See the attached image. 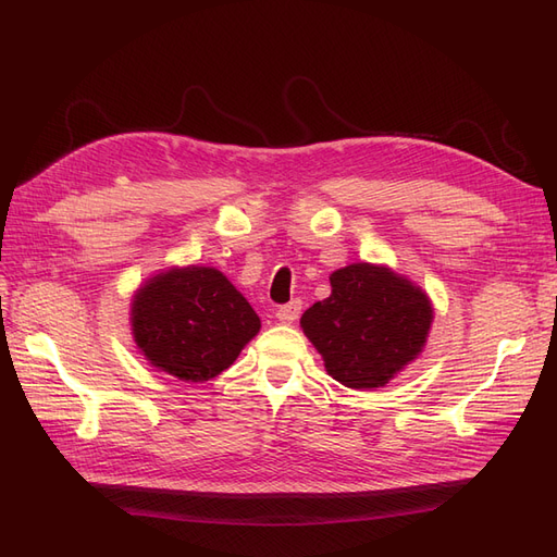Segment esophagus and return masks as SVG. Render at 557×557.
<instances>
[{"mask_svg":"<svg viewBox=\"0 0 557 557\" xmlns=\"http://www.w3.org/2000/svg\"><path fill=\"white\" fill-rule=\"evenodd\" d=\"M299 311H301V301H290V305H285V307H281L278 311H276V318L281 320V323H285V325H290V323H295V320L299 318Z\"/></svg>","mask_w":557,"mask_h":557,"instance_id":"1","label":"esophagus"}]
</instances>
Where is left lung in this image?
<instances>
[{"label": "left lung", "instance_id": "1", "mask_svg": "<svg viewBox=\"0 0 557 557\" xmlns=\"http://www.w3.org/2000/svg\"><path fill=\"white\" fill-rule=\"evenodd\" d=\"M332 295L299 325L346 387H381L413 362L428 342L434 309L416 283L381 264L358 262L330 274Z\"/></svg>", "mask_w": 557, "mask_h": 557}]
</instances>
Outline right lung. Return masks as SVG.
<instances>
[{
	"label": "right lung",
	"instance_id": "1",
	"mask_svg": "<svg viewBox=\"0 0 557 557\" xmlns=\"http://www.w3.org/2000/svg\"><path fill=\"white\" fill-rule=\"evenodd\" d=\"M141 356L181 381L201 383L239 358L260 332L246 297L213 267H174L148 278L132 299Z\"/></svg>",
	"mask_w": 557,
	"mask_h": 557
}]
</instances>
